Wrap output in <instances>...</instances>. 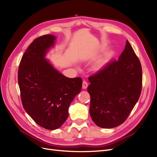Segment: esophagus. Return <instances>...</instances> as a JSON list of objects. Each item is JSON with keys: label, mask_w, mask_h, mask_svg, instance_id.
Returning <instances> with one entry per match:
<instances>
[{"label": "esophagus", "mask_w": 157, "mask_h": 157, "mask_svg": "<svg viewBox=\"0 0 157 157\" xmlns=\"http://www.w3.org/2000/svg\"><path fill=\"white\" fill-rule=\"evenodd\" d=\"M88 87V82L86 81V80H83L82 82V88L83 89H86Z\"/></svg>", "instance_id": "esophagus-1"}]
</instances>
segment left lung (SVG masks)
<instances>
[{
  "instance_id": "8db88e82",
  "label": "left lung",
  "mask_w": 157,
  "mask_h": 157,
  "mask_svg": "<svg viewBox=\"0 0 157 157\" xmlns=\"http://www.w3.org/2000/svg\"><path fill=\"white\" fill-rule=\"evenodd\" d=\"M90 114L99 127L112 128L124 122L142 88L140 61L129 42L118 60H113L88 78Z\"/></svg>"
}]
</instances>
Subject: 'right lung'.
<instances>
[{
	"label": "right lung",
	"instance_id": "1",
	"mask_svg": "<svg viewBox=\"0 0 157 157\" xmlns=\"http://www.w3.org/2000/svg\"><path fill=\"white\" fill-rule=\"evenodd\" d=\"M56 38L46 35L33 40L18 69L23 107L37 124L47 130H56L67 120L69 107L82 84L80 77H65L45 58Z\"/></svg>",
	"mask_w": 157,
	"mask_h": 157
}]
</instances>
